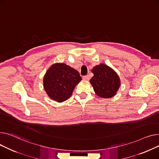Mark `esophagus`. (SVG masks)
Segmentation results:
<instances>
[{
    "label": "esophagus",
    "instance_id": "34e87169",
    "mask_svg": "<svg viewBox=\"0 0 159 159\" xmlns=\"http://www.w3.org/2000/svg\"><path fill=\"white\" fill-rule=\"evenodd\" d=\"M83 80H85V81H89L90 80V77L89 76H83Z\"/></svg>",
    "mask_w": 159,
    "mask_h": 159
}]
</instances>
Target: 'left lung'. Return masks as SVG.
<instances>
[{"instance_id":"obj_1","label":"left lung","mask_w":159,"mask_h":159,"mask_svg":"<svg viewBox=\"0 0 159 159\" xmlns=\"http://www.w3.org/2000/svg\"><path fill=\"white\" fill-rule=\"evenodd\" d=\"M94 74L90 83L96 94L102 98H111L116 94L120 85L117 72L104 63L96 65L92 69Z\"/></svg>"}]
</instances>
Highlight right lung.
I'll return each instance as SVG.
<instances>
[{"mask_svg": "<svg viewBox=\"0 0 159 159\" xmlns=\"http://www.w3.org/2000/svg\"><path fill=\"white\" fill-rule=\"evenodd\" d=\"M81 80L78 70L65 63H56L45 74L43 88L51 99L62 102L71 96L74 88Z\"/></svg>", "mask_w": 159, "mask_h": 159, "instance_id": "1", "label": "right lung"}]
</instances>
